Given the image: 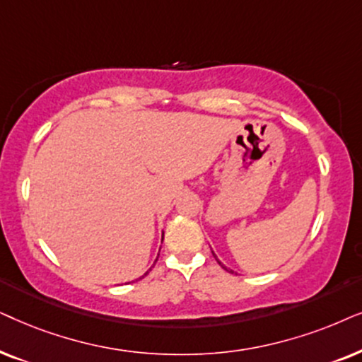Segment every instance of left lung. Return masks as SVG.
Returning <instances> with one entry per match:
<instances>
[{"instance_id": "8db88e82", "label": "left lung", "mask_w": 362, "mask_h": 362, "mask_svg": "<svg viewBox=\"0 0 362 362\" xmlns=\"http://www.w3.org/2000/svg\"><path fill=\"white\" fill-rule=\"evenodd\" d=\"M211 253H214V252H211ZM214 257H215V259H216V262H218V264H220V267H221V268H223V269H225V272H228V273H231V274H237V272H233V269H230V268H226V267H225V264H223V263H221V262H220V259H218V258H216V255H215V253H214Z\"/></svg>"}]
</instances>
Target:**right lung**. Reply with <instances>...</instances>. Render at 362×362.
I'll return each instance as SVG.
<instances>
[{
    "instance_id": "add662e5",
    "label": "right lung",
    "mask_w": 362,
    "mask_h": 362,
    "mask_svg": "<svg viewBox=\"0 0 362 362\" xmlns=\"http://www.w3.org/2000/svg\"><path fill=\"white\" fill-rule=\"evenodd\" d=\"M162 240H163V235H162ZM147 273H148V272H147ZM147 273H146V274H147ZM146 274H144V276H146ZM144 276H141V278H144Z\"/></svg>"
}]
</instances>
